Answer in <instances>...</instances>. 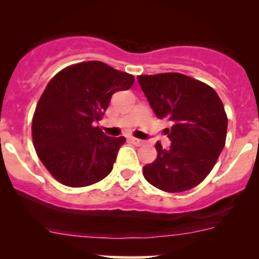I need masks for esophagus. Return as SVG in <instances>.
I'll return each mask as SVG.
<instances>
[{
  "mask_svg": "<svg viewBox=\"0 0 259 259\" xmlns=\"http://www.w3.org/2000/svg\"><path fill=\"white\" fill-rule=\"evenodd\" d=\"M130 141L133 142L135 146H142V145L145 144L144 140H140V139H136V138H130Z\"/></svg>",
  "mask_w": 259,
  "mask_h": 259,
  "instance_id": "esophagus-1",
  "label": "esophagus"
}]
</instances>
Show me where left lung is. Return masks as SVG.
I'll return each instance as SVG.
<instances>
[{
	"label": "left lung",
	"instance_id": "left-lung-1",
	"mask_svg": "<svg viewBox=\"0 0 259 259\" xmlns=\"http://www.w3.org/2000/svg\"><path fill=\"white\" fill-rule=\"evenodd\" d=\"M138 80L156 117L173 121L167 129L170 147L165 150L157 142V158L144 167L145 179L167 192L197 186L225 145L228 118L218 94L180 73L140 75Z\"/></svg>",
	"mask_w": 259,
	"mask_h": 259
}]
</instances>
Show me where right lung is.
<instances>
[{"instance_id": "1", "label": "right lung", "mask_w": 259, "mask_h": 259, "mask_svg": "<svg viewBox=\"0 0 259 259\" xmlns=\"http://www.w3.org/2000/svg\"><path fill=\"white\" fill-rule=\"evenodd\" d=\"M133 84V75L99 61L64 68L47 84L35 109L32 141L59 183L84 187L111 173L125 138L107 136L94 123L105 114L112 95Z\"/></svg>"}]
</instances>
